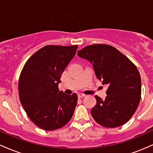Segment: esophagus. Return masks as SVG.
Listing matches in <instances>:
<instances>
[{
    "label": "esophagus",
    "mask_w": 153,
    "mask_h": 153,
    "mask_svg": "<svg viewBox=\"0 0 153 153\" xmlns=\"http://www.w3.org/2000/svg\"><path fill=\"white\" fill-rule=\"evenodd\" d=\"M85 95H84V94H78V97L79 98H82L83 97H85Z\"/></svg>",
    "instance_id": "1"
}]
</instances>
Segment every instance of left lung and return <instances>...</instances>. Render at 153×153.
<instances>
[{"instance_id": "8db88e82", "label": "left lung", "mask_w": 153, "mask_h": 153, "mask_svg": "<svg viewBox=\"0 0 153 153\" xmlns=\"http://www.w3.org/2000/svg\"><path fill=\"white\" fill-rule=\"evenodd\" d=\"M77 54L92 63L97 78L108 86L105 99L95 96L97 103L91 110L95 121L107 128L127 122L141 98V77L135 65L108 45H91Z\"/></svg>"}]
</instances>
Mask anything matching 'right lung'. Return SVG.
<instances>
[{
    "label": "right lung",
    "instance_id": "add662e5",
    "mask_svg": "<svg viewBox=\"0 0 153 153\" xmlns=\"http://www.w3.org/2000/svg\"><path fill=\"white\" fill-rule=\"evenodd\" d=\"M78 46L46 45L25 63L19 80L22 105L35 125L46 131L63 127L70 121L77 95L58 89L63 71L74 57Z\"/></svg>",
    "mask_w": 153,
    "mask_h": 153
}]
</instances>
